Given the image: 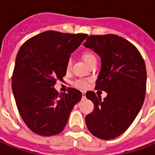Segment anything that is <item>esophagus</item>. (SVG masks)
<instances>
[{
	"mask_svg": "<svg viewBox=\"0 0 155 155\" xmlns=\"http://www.w3.org/2000/svg\"><path fill=\"white\" fill-rule=\"evenodd\" d=\"M82 98H83V99L85 98V93H84V92H82Z\"/></svg>",
	"mask_w": 155,
	"mask_h": 155,
	"instance_id": "34e87169",
	"label": "esophagus"
}]
</instances>
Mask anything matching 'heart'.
<instances>
[{
  "instance_id": "obj_1",
  "label": "heart",
  "mask_w": 155,
  "mask_h": 155,
  "mask_svg": "<svg viewBox=\"0 0 155 155\" xmlns=\"http://www.w3.org/2000/svg\"><path fill=\"white\" fill-rule=\"evenodd\" d=\"M83 59L85 61L86 63L90 64L92 61H96V57L92 52H89V51H86L83 53ZM72 65V61L71 59H68L66 61V71H69L71 69ZM73 86H75L76 88H78V89H85L88 84H89V80L88 79H84V78H78V79H75L73 81Z\"/></svg>"
}]
</instances>
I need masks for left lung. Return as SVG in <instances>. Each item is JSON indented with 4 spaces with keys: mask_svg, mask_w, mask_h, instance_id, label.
Segmentation results:
<instances>
[{
    "mask_svg": "<svg viewBox=\"0 0 155 155\" xmlns=\"http://www.w3.org/2000/svg\"><path fill=\"white\" fill-rule=\"evenodd\" d=\"M84 46L101 56V70L95 89L107 94L101 101L93 91L86 93L94 108L85 116V124L95 137L112 139L130 127L144 103L146 64L132 43L115 34L91 35Z\"/></svg>",
    "mask_w": 155,
    "mask_h": 155,
    "instance_id": "1",
    "label": "left lung"
}]
</instances>
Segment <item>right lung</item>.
Here are the masks:
<instances>
[{
	"label": "right lung",
	"instance_id": "obj_1",
	"mask_svg": "<svg viewBox=\"0 0 155 155\" xmlns=\"http://www.w3.org/2000/svg\"><path fill=\"white\" fill-rule=\"evenodd\" d=\"M87 34L47 31L27 39L18 50L12 90L18 112L27 127L41 136L64 129L73 107L82 98L74 88L59 94L54 85L66 75V61Z\"/></svg>",
	"mask_w": 155,
	"mask_h": 155
}]
</instances>
